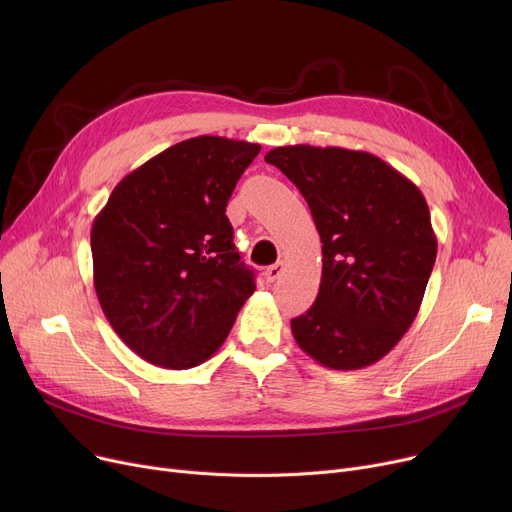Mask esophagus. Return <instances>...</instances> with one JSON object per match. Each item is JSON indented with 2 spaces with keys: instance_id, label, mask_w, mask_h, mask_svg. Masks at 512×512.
Wrapping results in <instances>:
<instances>
[{
  "instance_id": "obj_1",
  "label": "esophagus",
  "mask_w": 512,
  "mask_h": 512,
  "mask_svg": "<svg viewBox=\"0 0 512 512\" xmlns=\"http://www.w3.org/2000/svg\"><path fill=\"white\" fill-rule=\"evenodd\" d=\"M284 261H276L274 265H270V267H267V270L263 272V278H265V282H276L280 276H282V272H284Z\"/></svg>"
}]
</instances>
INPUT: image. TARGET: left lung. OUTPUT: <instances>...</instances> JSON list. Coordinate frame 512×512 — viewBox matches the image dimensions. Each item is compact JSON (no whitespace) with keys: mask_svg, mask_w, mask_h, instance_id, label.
<instances>
[{"mask_svg":"<svg viewBox=\"0 0 512 512\" xmlns=\"http://www.w3.org/2000/svg\"><path fill=\"white\" fill-rule=\"evenodd\" d=\"M305 197L321 238V284L292 336L319 365L363 369L415 321L438 240L419 188L378 155L288 145L265 155Z\"/></svg>","mask_w":512,"mask_h":512,"instance_id":"1","label":"left lung"}]
</instances>
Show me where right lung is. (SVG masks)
<instances>
[{"instance_id": "right-lung-1", "label": "right lung", "mask_w": 512, "mask_h": 512, "mask_svg": "<svg viewBox=\"0 0 512 512\" xmlns=\"http://www.w3.org/2000/svg\"><path fill=\"white\" fill-rule=\"evenodd\" d=\"M259 145L186 139L124 176L91 228L93 282L114 332L164 369L205 363L255 292L226 205Z\"/></svg>"}]
</instances>
